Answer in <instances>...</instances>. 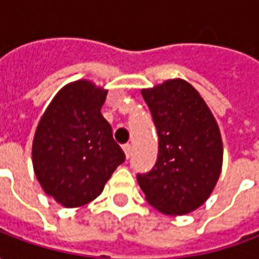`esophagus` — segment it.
<instances>
[{"label":"esophagus","mask_w":259,"mask_h":259,"mask_svg":"<svg viewBox=\"0 0 259 259\" xmlns=\"http://www.w3.org/2000/svg\"><path fill=\"white\" fill-rule=\"evenodd\" d=\"M123 151L126 154V158H130V155H132V146L130 144H124Z\"/></svg>","instance_id":"1"}]
</instances>
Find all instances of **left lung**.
<instances>
[{
  "label": "left lung",
  "instance_id": "1",
  "mask_svg": "<svg viewBox=\"0 0 259 259\" xmlns=\"http://www.w3.org/2000/svg\"><path fill=\"white\" fill-rule=\"evenodd\" d=\"M158 135L157 162L137 174L147 201L166 215H185L209 197L222 168L217 120L194 87L180 79L141 91Z\"/></svg>",
  "mask_w": 259,
  "mask_h": 259
}]
</instances>
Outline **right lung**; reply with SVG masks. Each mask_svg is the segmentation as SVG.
Returning a JSON list of instances; mask_svg holds the SVG:
<instances>
[{"label": "right lung", "mask_w": 259, "mask_h": 259, "mask_svg": "<svg viewBox=\"0 0 259 259\" xmlns=\"http://www.w3.org/2000/svg\"><path fill=\"white\" fill-rule=\"evenodd\" d=\"M107 91L79 80L54 97L33 140L34 174L44 191L68 208L101 194L124 152L101 107Z\"/></svg>", "instance_id": "right-lung-1"}]
</instances>
